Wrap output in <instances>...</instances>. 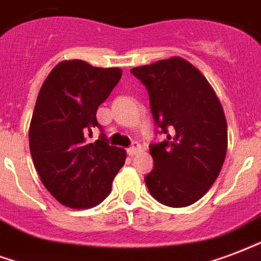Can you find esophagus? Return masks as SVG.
<instances>
[{
	"label": "esophagus",
	"mask_w": 261,
	"mask_h": 261,
	"mask_svg": "<svg viewBox=\"0 0 261 261\" xmlns=\"http://www.w3.org/2000/svg\"><path fill=\"white\" fill-rule=\"evenodd\" d=\"M139 152H141V146H139L138 144H134L133 146H130V148L127 149V154H128L130 157L135 156V154Z\"/></svg>",
	"instance_id": "34e87169"
}]
</instances>
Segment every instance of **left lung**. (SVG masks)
<instances>
[{"instance_id":"8db88e82","label":"left lung","mask_w":261,"mask_h":261,"mask_svg":"<svg viewBox=\"0 0 261 261\" xmlns=\"http://www.w3.org/2000/svg\"><path fill=\"white\" fill-rule=\"evenodd\" d=\"M131 73L148 89L153 119L167 134V141L150 145L154 166L145 176L149 192L164 205H192L210 190L223 167V107L205 76L182 57L135 67Z\"/></svg>"}]
</instances>
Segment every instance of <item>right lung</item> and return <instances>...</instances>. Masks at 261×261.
Returning a JSON list of instances; mask_svg holds the SVG:
<instances>
[{"mask_svg":"<svg viewBox=\"0 0 261 261\" xmlns=\"http://www.w3.org/2000/svg\"><path fill=\"white\" fill-rule=\"evenodd\" d=\"M122 77L120 68H99L64 60L45 79L29 130L34 167L46 190L63 205L82 210L101 204L126 162V150L104 135L93 144L86 134L97 109Z\"/></svg>","mask_w":261,"mask_h":261,"instance_id":"1","label":"right lung"}]
</instances>
